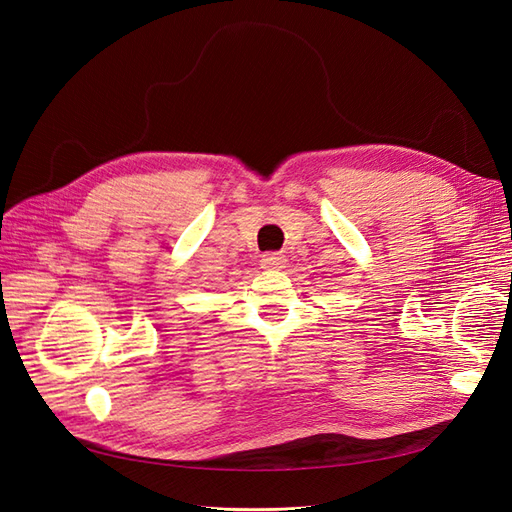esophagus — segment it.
I'll return each instance as SVG.
<instances>
[{"mask_svg":"<svg viewBox=\"0 0 512 512\" xmlns=\"http://www.w3.org/2000/svg\"><path fill=\"white\" fill-rule=\"evenodd\" d=\"M260 265H262V269L280 271V269L286 267V256L284 254H277V252L265 254V256H262V260H260Z\"/></svg>","mask_w":512,"mask_h":512,"instance_id":"1","label":"esophagus"}]
</instances>
